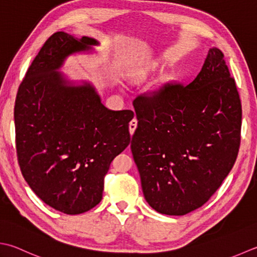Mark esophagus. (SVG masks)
<instances>
[{
  "label": "esophagus",
  "mask_w": 257,
  "mask_h": 257,
  "mask_svg": "<svg viewBox=\"0 0 257 257\" xmlns=\"http://www.w3.org/2000/svg\"><path fill=\"white\" fill-rule=\"evenodd\" d=\"M137 123H138V121H137V119H136V118H134V119L132 120V121L129 122V132H130V135H134L136 128H137Z\"/></svg>",
  "instance_id": "esophagus-1"
}]
</instances>
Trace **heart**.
I'll list each match as a JSON object with an SVG mask.
<instances>
[{
	"label": "heart",
	"mask_w": 257,
	"mask_h": 257,
	"mask_svg": "<svg viewBox=\"0 0 257 257\" xmlns=\"http://www.w3.org/2000/svg\"><path fill=\"white\" fill-rule=\"evenodd\" d=\"M144 73H145V72H144V71H139V73H138V74H139V75H143V74H144Z\"/></svg>",
	"instance_id": "1"
}]
</instances>
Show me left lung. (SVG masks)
Returning <instances> with one entry per match:
<instances>
[{"instance_id":"left-lung-1","label":"left lung","mask_w":257,"mask_h":257,"mask_svg":"<svg viewBox=\"0 0 257 257\" xmlns=\"http://www.w3.org/2000/svg\"><path fill=\"white\" fill-rule=\"evenodd\" d=\"M134 108L130 148L146 202L165 215L199 208L227 177L240 143L242 105L223 52L209 49L194 81L139 95Z\"/></svg>"}]
</instances>
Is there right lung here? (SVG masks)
Returning <instances> with one entry per match:
<instances>
[{
	"label": "right lung",
	"mask_w": 257,
	"mask_h": 257,
	"mask_svg": "<svg viewBox=\"0 0 257 257\" xmlns=\"http://www.w3.org/2000/svg\"><path fill=\"white\" fill-rule=\"evenodd\" d=\"M95 45L89 37L51 35L15 100V142L25 182L50 207L68 215L100 203L110 164L130 143L132 110H109L92 83L75 84L59 71L70 55Z\"/></svg>",
	"instance_id": "1"
}]
</instances>
